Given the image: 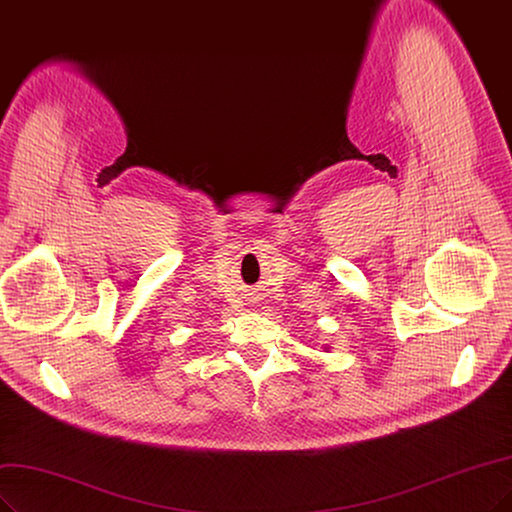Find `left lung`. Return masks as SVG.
<instances>
[{
    "instance_id": "left-lung-1",
    "label": "left lung",
    "mask_w": 512,
    "mask_h": 512,
    "mask_svg": "<svg viewBox=\"0 0 512 512\" xmlns=\"http://www.w3.org/2000/svg\"><path fill=\"white\" fill-rule=\"evenodd\" d=\"M325 350H329V348H325Z\"/></svg>"
}]
</instances>
